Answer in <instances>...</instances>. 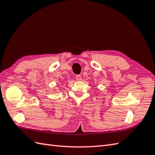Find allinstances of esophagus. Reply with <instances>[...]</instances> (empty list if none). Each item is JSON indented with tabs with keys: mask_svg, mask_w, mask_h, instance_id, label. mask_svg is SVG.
<instances>
[{
	"mask_svg": "<svg viewBox=\"0 0 155 155\" xmlns=\"http://www.w3.org/2000/svg\"><path fill=\"white\" fill-rule=\"evenodd\" d=\"M75 78L77 79V81H80L82 80V77L80 74H78V75H76V77H75Z\"/></svg>",
	"mask_w": 155,
	"mask_h": 155,
	"instance_id": "obj_1",
	"label": "esophagus"
}]
</instances>
